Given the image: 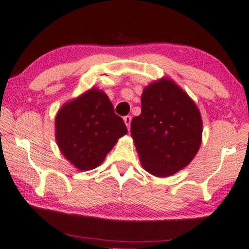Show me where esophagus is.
Masks as SVG:
<instances>
[{
  "label": "esophagus",
  "mask_w": 249,
  "mask_h": 249,
  "mask_svg": "<svg viewBox=\"0 0 249 249\" xmlns=\"http://www.w3.org/2000/svg\"><path fill=\"white\" fill-rule=\"evenodd\" d=\"M124 121L125 125H127L128 130H129V129H130V124H131V117H130V116H125V117L124 118Z\"/></svg>",
  "instance_id": "1"
}]
</instances>
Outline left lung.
I'll return each mask as SVG.
<instances>
[{
  "instance_id": "1",
  "label": "left lung",
  "mask_w": 249,
  "mask_h": 249,
  "mask_svg": "<svg viewBox=\"0 0 249 249\" xmlns=\"http://www.w3.org/2000/svg\"><path fill=\"white\" fill-rule=\"evenodd\" d=\"M131 137L142 167L166 178L191 163L202 140L196 104L171 78L143 89L142 113L131 121Z\"/></svg>"
}]
</instances>
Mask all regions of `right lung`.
<instances>
[{"label":"right lung","mask_w":249,"mask_h":249,"mask_svg":"<svg viewBox=\"0 0 249 249\" xmlns=\"http://www.w3.org/2000/svg\"><path fill=\"white\" fill-rule=\"evenodd\" d=\"M55 125L59 150L80 171L102 164L118 139L128 132L107 95L98 89L65 103L57 113Z\"/></svg>","instance_id":"1"}]
</instances>
